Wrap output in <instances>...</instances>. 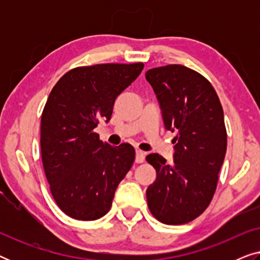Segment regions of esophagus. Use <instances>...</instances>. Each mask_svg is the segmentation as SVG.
Segmentation results:
<instances>
[{"instance_id": "esophagus-1", "label": "esophagus", "mask_w": 260, "mask_h": 260, "mask_svg": "<svg viewBox=\"0 0 260 260\" xmlns=\"http://www.w3.org/2000/svg\"><path fill=\"white\" fill-rule=\"evenodd\" d=\"M144 158H145V152L140 150V149H137L136 158H135V161H136V163H142V162H144Z\"/></svg>"}]
</instances>
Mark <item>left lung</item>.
Here are the masks:
<instances>
[{"label": "left lung", "mask_w": 260, "mask_h": 260, "mask_svg": "<svg viewBox=\"0 0 260 260\" xmlns=\"http://www.w3.org/2000/svg\"><path fill=\"white\" fill-rule=\"evenodd\" d=\"M167 130L174 137V162L147 156L156 180L147 189L151 214L167 225L189 222L211 204L225 158L227 135L223 110L211 83L182 65L145 72Z\"/></svg>", "instance_id": "left-lung-1"}]
</instances>
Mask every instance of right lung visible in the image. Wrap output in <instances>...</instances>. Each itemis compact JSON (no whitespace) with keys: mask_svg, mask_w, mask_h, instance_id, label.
<instances>
[{"mask_svg":"<svg viewBox=\"0 0 260 260\" xmlns=\"http://www.w3.org/2000/svg\"><path fill=\"white\" fill-rule=\"evenodd\" d=\"M143 67L142 62L77 67L48 95L41 116L42 165L56 205L71 218L104 216L133 166V145L112 147L93 130L102 119H111L117 97Z\"/></svg>","mask_w":260,"mask_h":260,"instance_id":"obj_1","label":"right lung"}]
</instances>
